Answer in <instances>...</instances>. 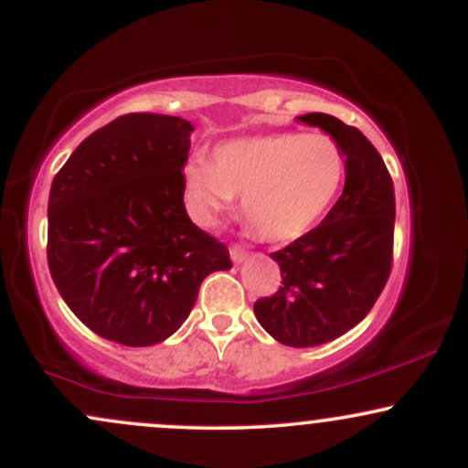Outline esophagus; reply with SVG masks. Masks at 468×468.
<instances>
[{"instance_id":"34e87169","label":"esophagus","mask_w":468,"mask_h":468,"mask_svg":"<svg viewBox=\"0 0 468 468\" xmlns=\"http://www.w3.org/2000/svg\"><path fill=\"white\" fill-rule=\"evenodd\" d=\"M229 252H230V260H233L235 264H241V261H244L246 257H249V252H246V249H241L239 244H233V246H230Z\"/></svg>"}]
</instances>
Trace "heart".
<instances>
[{"instance_id":"b5f03b06","label":"heart","mask_w":468,"mask_h":468,"mask_svg":"<svg viewBox=\"0 0 468 468\" xmlns=\"http://www.w3.org/2000/svg\"><path fill=\"white\" fill-rule=\"evenodd\" d=\"M346 180V154L327 133L233 138L185 166L191 216L213 227L241 193V213L268 241H292L325 216Z\"/></svg>"}]
</instances>
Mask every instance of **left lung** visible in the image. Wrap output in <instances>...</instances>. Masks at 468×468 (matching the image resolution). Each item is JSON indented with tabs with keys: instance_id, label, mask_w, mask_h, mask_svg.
I'll return each instance as SVG.
<instances>
[{
	"instance_id": "left-lung-1",
	"label": "left lung",
	"mask_w": 468,
	"mask_h": 468,
	"mask_svg": "<svg viewBox=\"0 0 468 468\" xmlns=\"http://www.w3.org/2000/svg\"><path fill=\"white\" fill-rule=\"evenodd\" d=\"M299 121L330 133L346 154V186L319 227L272 252L282 286L255 302L261 327L290 347L335 341L361 324L383 292L394 252V182L374 144L330 114Z\"/></svg>"
}]
</instances>
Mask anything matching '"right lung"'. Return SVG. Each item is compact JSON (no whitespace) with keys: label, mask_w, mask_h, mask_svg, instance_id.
I'll return each mask as SVG.
<instances>
[{"label":"right lung","mask_w":468,"mask_h":468,"mask_svg":"<svg viewBox=\"0 0 468 468\" xmlns=\"http://www.w3.org/2000/svg\"><path fill=\"white\" fill-rule=\"evenodd\" d=\"M191 132L178 116H118L52 180L50 275L68 308L107 341H165L189 316L204 277L233 266L227 246L186 216Z\"/></svg>","instance_id":"right-lung-1"}]
</instances>
